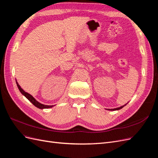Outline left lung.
<instances>
[{
	"mask_svg": "<svg viewBox=\"0 0 158 158\" xmlns=\"http://www.w3.org/2000/svg\"><path fill=\"white\" fill-rule=\"evenodd\" d=\"M126 105H127V104L124 105V106H121V107H117V108H114V109H109V110H110V111H115V110H119V109H122L123 107H125V106H126Z\"/></svg>",
	"mask_w": 158,
	"mask_h": 158,
	"instance_id": "left-lung-1",
	"label": "left lung"
}]
</instances>
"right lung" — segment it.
Wrapping results in <instances>:
<instances>
[{"instance_id":"right-lung-1","label":"right lung","mask_w":158,"mask_h":158,"mask_svg":"<svg viewBox=\"0 0 158 158\" xmlns=\"http://www.w3.org/2000/svg\"><path fill=\"white\" fill-rule=\"evenodd\" d=\"M16 84H17V86L19 89V90H20V92L22 93V94H23L24 96L29 100V101L32 103L33 105L35 107H37V108L39 109H48V108H51L52 107H53V106H46V105H44V104H41L40 103V102H38L37 100L33 98L31 95H30V94H28L27 92H26L24 90H23L22 88H21L20 85L18 84V83L16 82Z\"/></svg>"}]
</instances>
